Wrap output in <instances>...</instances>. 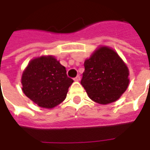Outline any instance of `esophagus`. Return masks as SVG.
<instances>
[{
    "instance_id": "esophagus-1",
    "label": "esophagus",
    "mask_w": 150,
    "mask_h": 150,
    "mask_svg": "<svg viewBox=\"0 0 150 150\" xmlns=\"http://www.w3.org/2000/svg\"><path fill=\"white\" fill-rule=\"evenodd\" d=\"M80 80H81V77H80L79 75H78L76 78H74V81H76V82H79Z\"/></svg>"
}]
</instances>
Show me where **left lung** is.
Segmentation results:
<instances>
[{
  "label": "left lung",
  "instance_id": "8db88e82",
  "mask_svg": "<svg viewBox=\"0 0 150 150\" xmlns=\"http://www.w3.org/2000/svg\"><path fill=\"white\" fill-rule=\"evenodd\" d=\"M81 84L96 103L106 105L117 101L129 84V70L116 51L100 46L84 61Z\"/></svg>",
  "mask_w": 150,
  "mask_h": 150
}]
</instances>
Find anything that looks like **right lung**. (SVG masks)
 <instances>
[{"mask_svg": "<svg viewBox=\"0 0 150 150\" xmlns=\"http://www.w3.org/2000/svg\"><path fill=\"white\" fill-rule=\"evenodd\" d=\"M21 83L24 94L38 106L52 109L66 98L73 80L67 78L66 67L52 55L32 58L22 72Z\"/></svg>", "mask_w": 150, "mask_h": 150, "instance_id": "1", "label": "right lung"}]
</instances>
